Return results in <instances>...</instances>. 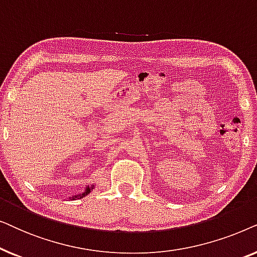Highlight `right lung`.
Segmentation results:
<instances>
[{
    "label": "right lung",
    "mask_w": 257,
    "mask_h": 257,
    "mask_svg": "<svg viewBox=\"0 0 257 257\" xmlns=\"http://www.w3.org/2000/svg\"><path fill=\"white\" fill-rule=\"evenodd\" d=\"M94 188V186H86L85 187V189H84V192H82V193H78V194H75L73 196H71V200H77V199H82V198H84V196H86L87 194H90V192H92V189Z\"/></svg>",
    "instance_id": "obj_1"
}]
</instances>
